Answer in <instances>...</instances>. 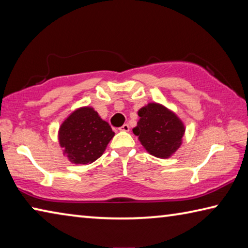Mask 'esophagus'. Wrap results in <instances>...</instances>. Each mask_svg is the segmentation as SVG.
Segmentation results:
<instances>
[{"label":"esophagus","instance_id":"1","mask_svg":"<svg viewBox=\"0 0 248 248\" xmlns=\"http://www.w3.org/2000/svg\"><path fill=\"white\" fill-rule=\"evenodd\" d=\"M119 130H120V131H123V132H128L129 130H130L129 124H123V125H121V127L119 128Z\"/></svg>","mask_w":248,"mask_h":248}]
</instances>
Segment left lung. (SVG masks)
Masks as SVG:
<instances>
[{
    "instance_id": "1",
    "label": "left lung",
    "mask_w": 248,
    "mask_h": 248,
    "mask_svg": "<svg viewBox=\"0 0 248 248\" xmlns=\"http://www.w3.org/2000/svg\"><path fill=\"white\" fill-rule=\"evenodd\" d=\"M132 132L146 152L158 158H170L183 143L186 127L173 110L159 103H148L138 110Z\"/></svg>"
}]
</instances>
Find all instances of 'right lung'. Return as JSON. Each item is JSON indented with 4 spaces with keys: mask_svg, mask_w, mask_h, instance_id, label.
<instances>
[{
    "mask_svg": "<svg viewBox=\"0 0 248 248\" xmlns=\"http://www.w3.org/2000/svg\"><path fill=\"white\" fill-rule=\"evenodd\" d=\"M114 136L110 125L92 106H82L71 111L58 131L63 155L77 165L91 164L99 158Z\"/></svg>",
    "mask_w": 248,
    "mask_h": 248,
    "instance_id": "add662e5",
    "label": "right lung"
}]
</instances>
